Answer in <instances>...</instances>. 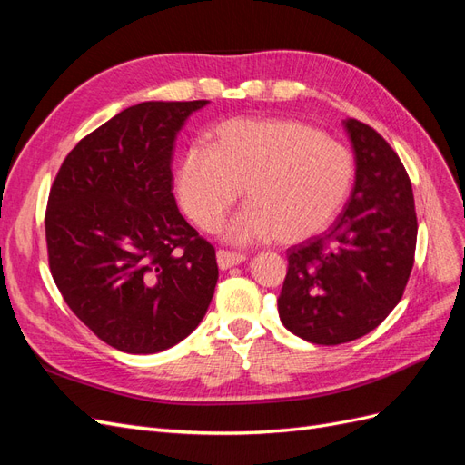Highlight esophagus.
<instances>
[{"label": "esophagus", "instance_id": "esophagus-1", "mask_svg": "<svg viewBox=\"0 0 465 465\" xmlns=\"http://www.w3.org/2000/svg\"><path fill=\"white\" fill-rule=\"evenodd\" d=\"M244 260H246V254H241V252L217 250V263H219L221 270H229V267L242 263Z\"/></svg>", "mask_w": 465, "mask_h": 465}]
</instances>
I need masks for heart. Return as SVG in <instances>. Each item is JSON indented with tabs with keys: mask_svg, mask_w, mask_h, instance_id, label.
<instances>
[{
	"mask_svg": "<svg viewBox=\"0 0 465 465\" xmlns=\"http://www.w3.org/2000/svg\"><path fill=\"white\" fill-rule=\"evenodd\" d=\"M355 178L345 145L304 122L232 118L213 130V143L190 145L176 171L178 200L200 229L213 232L241 195L248 203L227 229L231 242L275 236L301 242L340 213Z\"/></svg>",
	"mask_w": 465,
	"mask_h": 465,
	"instance_id": "1",
	"label": "heart"
}]
</instances>
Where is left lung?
Masks as SVG:
<instances>
[{"label":"left lung","instance_id":"1","mask_svg":"<svg viewBox=\"0 0 465 465\" xmlns=\"http://www.w3.org/2000/svg\"><path fill=\"white\" fill-rule=\"evenodd\" d=\"M355 149V186L333 227L287 250L277 299L283 326L316 345L367 335L396 308L410 281L417 213L398 153L369 124L345 122Z\"/></svg>","mask_w":465,"mask_h":465}]
</instances>
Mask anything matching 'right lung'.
<instances>
[{
  "mask_svg": "<svg viewBox=\"0 0 465 465\" xmlns=\"http://www.w3.org/2000/svg\"><path fill=\"white\" fill-rule=\"evenodd\" d=\"M207 101L142 103L69 151L50 188V273L74 314L124 353L188 337L217 285L215 248L180 215L173 149Z\"/></svg>",
  "mask_w": 465,
  "mask_h": 465,
  "instance_id": "1",
  "label": "right lung"
}]
</instances>
